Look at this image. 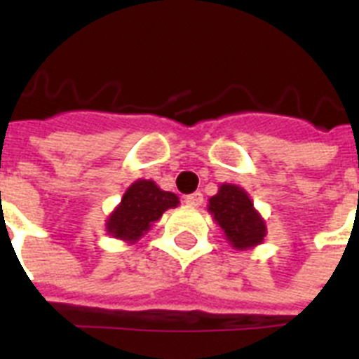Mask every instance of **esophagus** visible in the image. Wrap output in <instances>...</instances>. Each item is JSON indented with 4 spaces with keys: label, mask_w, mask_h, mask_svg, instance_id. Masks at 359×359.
I'll list each match as a JSON object with an SVG mask.
<instances>
[{
    "label": "esophagus",
    "mask_w": 359,
    "mask_h": 359,
    "mask_svg": "<svg viewBox=\"0 0 359 359\" xmlns=\"http://www.w3.org/2000/svg\"><path fill=\"white\" fill-rule=\"evenodd\" d=\"M184 202L188 205H191V208H198V205H202V202H204V195H202L201 191H195L184 198Z\"/></svg>",
    "instance_id": "34e87169"
}]
</instances>
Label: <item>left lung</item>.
<instances>
[{"label":"left lung","instance_id":"left-lung-1","mask_svg":"<svg viewBox=\"0 0 359 359\" xmlns=\"http://www.w3.org/2000/svg\"><path fill=\"white\" fill-rule=\"evenodd\" d=\"M208 211L236 251L257 248L266 238V220L257 211L248 191L236 184H220L217 195L210 198Z\"/></svg>","mask_w":359,"mask_h":359}]
</instances>
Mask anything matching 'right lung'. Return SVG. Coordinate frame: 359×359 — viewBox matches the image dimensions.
I'll return each instance as SVG.
<instances>
[{
    "label": "right lung",
    "instance_id": "add662e5",
    "mask_svg": "<svg viewBox=\"0 0 359 359\" xmlns=\"http://www.w3.org/2000/svg\"><path fill=\"white\" fill-rule=\"evenodd\" d=\"M179 204L175 193L164 191L154 180L139 179L124 191L117 208L108 215L106 231L126 244H135L151 229L164 211Z\"/></svg>",
    "mask_w": 359,
    "mask_h": 359
}]
</instances>
